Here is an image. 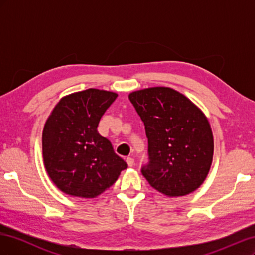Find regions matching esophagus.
<instances>
[{"instance_id":"obj_1","label":"esophagus","mask_w":255,"mask_h":255,"mask_svg":"<svg viewBox=\"0 0 255 255\" xmlns=\"http://www.w3.org/2000/svg\"><path fill=\"white\" fill-rule=\"evenodd\" d=\"M127 163H128V165L129 166V167H132L133 165H134V158H132V157H127Z\"/></svg>"}]
</instances>
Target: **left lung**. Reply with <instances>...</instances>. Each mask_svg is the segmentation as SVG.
Returning <instances> with one entry per match:
<instances>
[{
	"label": "left lung",
	"mask_w": 255,
	"mask_h": 255,
	"mask_svg": "<svg viewBox=\"0 0 255 255\" xmlns=\"http://www.w3.org/2000/svg\"><path fill=\"white\" fill-rule=\"evenodd\" d=\"M128 99L148 138V164L141 173L169 197L188 195L203 183L214 153L211 126L189 99L168 87L134 91Z\"/></svg>",
	"instance_id": "1"
}]
</instances>
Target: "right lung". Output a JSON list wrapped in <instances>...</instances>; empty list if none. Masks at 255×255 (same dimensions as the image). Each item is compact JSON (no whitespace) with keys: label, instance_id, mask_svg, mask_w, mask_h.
Segmentation results:
<instances>
[{"label":"right lung","instance_id":"1","mask_svg":"<svg viewBox=\"0 0 255 255\" xmlns=\"http://www.w3.org/2000/svg\"><path fill=\"white\" fill-rule=\"evenodd\" d=\"M116 98L115 92L95 88L75 92L61 99L45 122L44 166L51 180L66 194L95 198L128 168L111 141L97 129Z\"/></svg>","mask_w":255,"mask_h":255}]
</instances>
